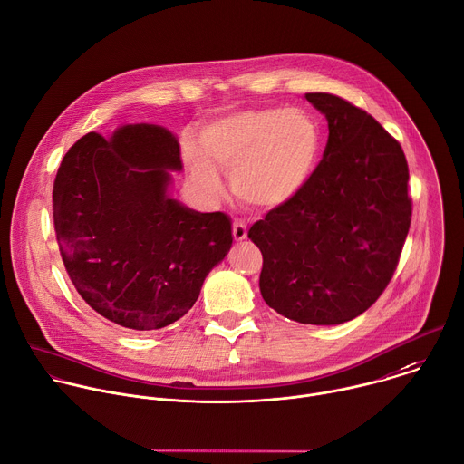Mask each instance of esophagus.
Segmentation results:
<instances>
[{"instance_id": "1", "label": "esophagus", "mask_w": 464, "mask_h": 464, "mask_svg": "<svg viewBox=\"0 0 464 464\" xmlns=\"http://www.w3.org/2000/svg\"><path fill=\"white\" fill-rule=\"evenodd\" d=\"M233 237H235L237 242H240V240H244L247 237V229H246L244 222H240V220L233 222Z\"/></svg>"}]
</instances>
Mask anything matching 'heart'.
<instances>
[{
    "instance_id": "b5f03b06",
    "label": "heart",
    "mask_w": 464,
    "mask_h": 464,
    "mask_svg": "<svg viewBox=\"0 0 464 464\" xmlns=\"http://www.w3.org/2000/svg\"><path fill=\"white\" fill-rule=\"evenodd\" d=\"M317 150V129L304 112L249 109L211 121L202 132V149L189 145L186 154L195 180L209 195H222L218 166L229 173L238 200L269 209L298 193Z\"/></svg>"
}]
</instances>
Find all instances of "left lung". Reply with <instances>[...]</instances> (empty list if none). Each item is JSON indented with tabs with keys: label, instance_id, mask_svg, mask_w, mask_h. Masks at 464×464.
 I'll list each match as a JSON object with an SVG mask.
<instances>
[{
	"label": "left lung",
	"instance_id": "1",
	"mask_svg": "<svg viewBox=\"0 0 464 464\" xmlns=\"http://www.w3.org/2000/svg\"><path fill=\"white\" fill-rule=\"evenodd\" d=\"M328 120L323 160L285 204L247 233L262 253L260 293L291 321L348 323L390 284L411 222L401 143L364 109L307 92Z\"/></svg>",
	"mask_w": 464,
	"mask_h": 464
}]
</instances>
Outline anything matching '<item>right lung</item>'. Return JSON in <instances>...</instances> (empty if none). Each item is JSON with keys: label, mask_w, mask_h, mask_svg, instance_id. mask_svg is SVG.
<instances>
[{"label": "right lung", "mask_w": 464, "mask_h": 464, "mask_svg": "<svg viewBox=\"0 0 464 464\" xmlns=\"http://www.w3.org/2000/svg\"><path fill=\"white\" fill-rule=\"evenodd\" d=\"M180 147L160 125L82 136L53 188L60 255L80 296L127 330H162L197 302L233 244L226 213H197L168 197Z\"/></svg>", "instance_id": "obj_1"}]
</instances>
